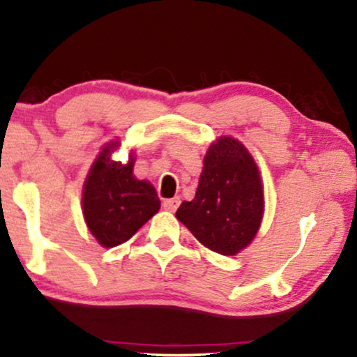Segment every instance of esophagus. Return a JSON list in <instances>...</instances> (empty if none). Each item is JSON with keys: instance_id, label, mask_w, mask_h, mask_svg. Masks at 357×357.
<instances>
[{"instance_id": "1", "label": "esophagus", "mask_w": 357, "mask_h": 357, "mask_svg": "<svg viewBox=\"0 0 357 357\" xmlns=\"http://www.w3.org/2000/svg\"><path fill=\"white\" fill-rule=\"evenodd\" d=\"M178 204H180V199L178 198H169V199H164L162 206H164V209H167V211L174 213L175 209L178 208Z\"/></svg>"}]
</instances>
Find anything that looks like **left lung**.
Returning <instances> with one entry per match:
<instances>
[{
	"label": "left lung",
	"mask_w": 357,
	"mask_h": 357,
	"mask_svg": "<svg viewBox=\"0 0 357 357\" xmlns=\"http://www.w3.org/2000/svg\"><path fill=\"white\" fill-rule=\"evenodd\" d=\"M265 198L260 172L241 141L221 136L203 160L197 193L175 216L197 241L221 255L243 250L260 229Z\"/></svg>",
	"instance_id": "obj_1"
}]
</instances>
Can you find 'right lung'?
<instances>
[{
    "instance_id": "1",
    "label": "right lung",
    "mask_w": 357,
    "mask_h": 357,
    "mask_svg": "<svg viewBox=\"0 0 357 357\" xmlns=\"http://www.w3.org/2000/svg\"><path fill=\"white\" fill-rule=\"evenodd\" d=\"M119 141L104 146L87 174L82 188V214L92 236L102 247L123 243L155 213L160 202L155 188L133 175L135 154L126 164L112 160Z\"/></svg>"
}]
</instances>
